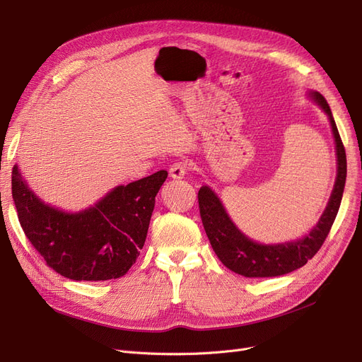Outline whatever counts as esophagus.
I'll return each mask as SVG.
<instances>
[{
    "mask_svg": "<svg viewBox=\"0 0 362 362\" xmlns=\"http://www.w3.org/2000/svg\"><path fill=\"white\" fill-rule=\"evenodd\" d=\"M189 164L188 163H176L170 167V177L171 179H183L186 174H188Z\"/></svg>",
    "mask_w": 362,
    "mask_h": 362,
    "instance_id": "34e87169",
    "label": "esophagus"
}]
</instances>
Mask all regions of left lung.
<instances>
[{
	"label": "left lung",
	"instance_id": "1",
	"mask_svg": "<svg viewBox=\"0 0 362 362\" xmlns=\"http://www.w3.org/2000/svg\"><path fill=\"white\" fill-rule=\"evenodd\" d=\"M310 97L317 103L329 119L337 152V177L334 183L328 206L320 216L315 228L297 242L280 245H261L252 242L245 234L238 231L237 226L225 211L221 199L209 186H203L198 191L199 215L204 225L210 245L215 250L221 262L231 272L245 277H274L288 274L305 265L317 250L322 247L325 238L329 234L334 219L340 209L341 197L346 183V152L340 139L336 122L331 113L327 100L319 92H310Z\"/></svg>",
	"mask_w": 362,
	"mask_h": 362
}]
</instances>
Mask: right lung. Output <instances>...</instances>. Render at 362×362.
Listing matches in <instances>:
<instances>
[{
    "mask_svg": "<svg viewBox=\"0 0 362 362\" xmlns=\"http://www.w3.org/2000/svg\"><path fill=\"white\" fill-rule=\"evenodd\" d=\"M167 176L159 170L116 186L83 211L65 213L43 203L15 165L11 194L25 235L50 269L66 279L98 282L122 277L139 258Z\"/></svg>",
    "mask_w": 362,
    "mask_h": 362,
    "instance_id": "obj_1",
    "label": "right lung"
}]
</instances>
